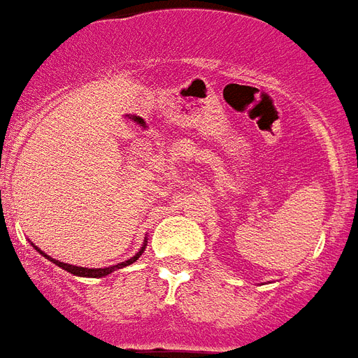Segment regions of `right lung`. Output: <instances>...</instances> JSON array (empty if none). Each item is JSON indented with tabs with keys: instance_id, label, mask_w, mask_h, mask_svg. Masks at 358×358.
I'll list each match as a JSON object with an SVG mask.
<instances>
[{
	"instance_id": "1",
	"label": "right lung",
	"mask_w": 358,
	"mask_h": 358,
	"mask_svg": "<svg viewBox=\"0 0 358 358\" xmlns=\"http://www.w3.org/2000/svg\"><path fill=\"white\" fill-rule=\"evenodd\" d=\"M38 250H40V248H38ZM143 250H144V247L141 248V250H138V252H136L133 258H129L127 262H121V264H117V266H110V268H98V270H88V268H78V266L63 264V262H59V260H53V258H50V256L44 255V252H42V255H44L48 260H52L55 266H59V268H63V270H67V272H71V273H75V275H80V278H103V275H108V273L115 272L117 268H123V266H129V264H133V262H136V260H138V256L143 255Z\"/></svg>"
}]
</instances>
